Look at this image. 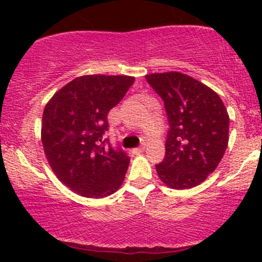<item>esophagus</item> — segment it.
I'll return each instance as SVG.
<instances>
[{
	"label": "esophagus",
	"mask_w": 262,
	"mask_h": 262,
	"mask_svg": "<svg viewBox=\"0 0 262 262\" xmlns=\"http://www.w3.org/2000/svg\"><path fill=\"white\" fill-rule=\"evenodd\" d=\"M144 148H146V143H144V142H143V143L141 144V147H139V148H137V149H134V150H136L137 153H141V152H143V150H144Z\"/></svg>",
	"instance_id": "34e87169"
}]
</instances>
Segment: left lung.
I'll use <instances>...</instances> for the list:
<instances>
[{"mask_svg":"<svg viewBox=\"0 0 262 262\" xmlns=\"http://www.w3.org/2000/svg\"><path fill=\"white\" fill-rule=\"evenodd\" d=\"M148 83L162 97L170 130L166 156L156 165L158 178L171 189L202 184L228 146L229 116L215 91L180 72L150 73Z\"/></svg>","mask_w":262,"mask_h":262,"instance_id":"obj_1","label":"left lung"}]
</instances>
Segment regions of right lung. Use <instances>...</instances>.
<instances>
[{
	"label": "right lung",
	"instance_id": "1",
	"mask_svg": "<svg viewBox=\"0 0 262 262\" xmlns=\"http://www.w3.org/2000/svg\"><path fill=\"white\" fill-rule=\"evenodd\" d=\"M133 82L130 76H81L46 105L41 120L46 157L58 180L81 196H109L125 179L130 158L113 149L102 136L109 128L107 114Z\"/></svg>",
	"mask_w": 262,
	"mask_h": 262
}]
</instances>
